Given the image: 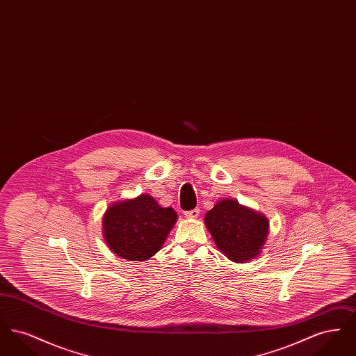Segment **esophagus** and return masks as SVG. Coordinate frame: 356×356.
<instances>
[{"instance_id":"34e87169","label":"esophagus","mask_w":356,"mask_h":356,"mask_svg":"<svg viewBox=\"0 0 356 356\" xmlns=\"http://www.w3.org/2000/svg\"><path fill=\"white\" fill-rule=\"evenodd\" d=\"M199 213H200L199 208H193L191 211H186L184 212V215H186V218H189V219H196L199 216Z\"/></svg>"}]
</instances>
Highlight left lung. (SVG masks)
<instances>
[{
  "label": "left lung",
  "mask_w": 356,
  "mask_h": 356,
  "mask_svg": "<svg viewBox=\"0 0 356 356\" xmlns=\"http://www.w3.org/2000/svg\"><path fill=\"white\" fill-rule=\"evenodd\" d=\"M205 225L228 259L243 263L260 254L268 235V220L235 200H221L207 215Z\"/></svg>",
  "instance_id": "left-lung-1"
}]
</instances>
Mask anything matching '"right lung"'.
Returning <instances> with one entry per match:
<instances>
[{"label": "right lung", "instance_id": "obj_1", "mask_svg": "<svg viewBox=\"0 0 356 356\" xmlns=\"http://www.w3.org/2000/svg\"><path fill=\"white\" fill-rule=\"evenodd\" d=\"M177 219L149 195L113 204L104 216V237L111 251L128 260H147L161 250Z\"/></svg>", "mask_w": 356, "mask_h": 356}]
</instances>
